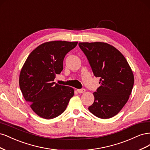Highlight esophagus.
Returning <instances> with one entry per match:
<instances>
[{
	"label": "esophagus",
	"instance_id": "esophagus-1",
	"mask_svg": "<svg viewBox=\"0 0 150 150\" xmlns=\"http://www.w3.org/2000/svg\"><path fill=\"white\" fill-rule=\"evenodd\" d=\"M85 89H77V92L78 93H83L84 92H85Z\"/></svg>",
	"mask_w": 150,
	"mask_h": 150
}]
</instances>
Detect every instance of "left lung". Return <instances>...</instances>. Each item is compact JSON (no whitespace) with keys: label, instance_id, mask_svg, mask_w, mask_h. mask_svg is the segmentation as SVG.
<instances>
[{"label":"left lung","instance_id":"obj_1","mask_svg":"<svg viewBox=\"0 0 150 150\" xmlns=\"http://www.w3.org/2000/svg\"><path fill=\"white\" fill-rule=\"evenodd\" d=\"M94 75L101 86L93 93L94 101L89 111L99 118L116 115L128 101L134 84V76L124 56L110 44L79 42Z\"/></svg>","mask_w":150,"mask_h":150}]
</instances>
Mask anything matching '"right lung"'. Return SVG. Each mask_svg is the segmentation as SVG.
I'll return each mask as SVG.
<instances>
[{"instance_id":"add662e5","label":"right lung","mask_w":150,"mask_h":150,"mask_svg":"<svg viewBox=\"0 0 150 150\" xmlns=\"http://www.w3.org/2000/svg\"><path fill=\"white\" fill-rule=\"evenodd\" d=\"M78 42L57 40L40 44L29 54L21 71L19 86L34 112L50 120L61 115L74 96L73 88L56 84L65 56Z\"/></svg>"}]
</instances>
